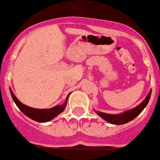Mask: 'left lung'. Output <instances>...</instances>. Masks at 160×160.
<instances>
[{
    "instance_id": "left-lung-1",
    "label": "left lung",
    "mask_w": 160,
    "mask_h": 160,
    "mask_svg": "<svg viewBox=\"0 0 160 160\" xmlns=\"http://www.w3.org/2000/svg\"><path fill=\"white\" fill-rule=\"evenodd\" d=\"M151 95V90L149 92L148 95L146 97L145 99L142 101L141 103L136 107L133 108L131 109H128V110L124 111L121 113H118V114H110V113H105L101 111H97L94 109L97 115H99L101 118H103L104 120L106 121L107 122H109L110 124L113 125H123L126 124L127 122H130L133 119H134L137 116L142 113V111L145 109V107L149 102L150 97Z\"/></svg>"
}]
</instances>
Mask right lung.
I'll return each mask as SVG.
<instances>
[{"mask_svg": "<svg viewBox=\"0 0 160 160\" xmlns=\"http://www.w3.org/2000/svg\"><path fill=\"white\" fill-rule=\"evenodd\" d=\"M10 89V88H9ZM10 93L12 96V98H13V101L15 102L16 105L18 107V109L22 111V113H24L26 116H27L28 118H30L32 120L36 121L38 122H49V121L52 120L57 117L59 113H61L66 108L67 105V101L68 99V96L70 95V93L67 96L66 101L63 104L59 105H56V106H54L51 109H35V108H31L30 106H27V105H24L23 103H22L20 101H19L16 97H15L14 93L13 92V91L10 89Z\"/></svg>", "mask_w": 160, "mask_h": 160, "instance_id": "1", "label": "right lung"}]
</instances>
